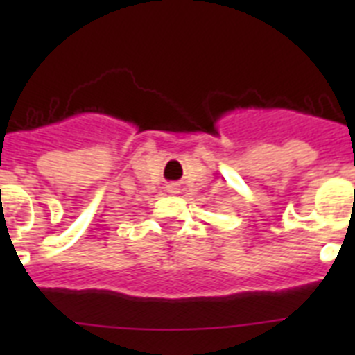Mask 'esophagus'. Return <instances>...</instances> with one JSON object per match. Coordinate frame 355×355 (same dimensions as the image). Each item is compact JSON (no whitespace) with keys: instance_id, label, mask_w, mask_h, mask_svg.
Returning a JSON list of instances; mask_svg holds the SVG:
<instances>
[{"instance_id":"34e87169","label":"esophagus","mask_w":355,"mask_h":355,"mask_svg":"<svg viewBox=\"0 0 355 355\" xmlns=\"http://www.w3.org/2000/svg\"><path fill=\"white\" fill-rule=\"evenodd\" d=\"M165 188H167L168 193H180V190H181L180 183H168Z\"/></svg>"}]
</instances>
